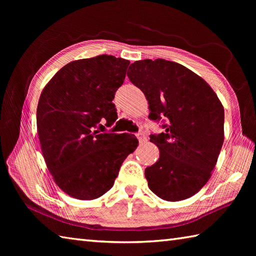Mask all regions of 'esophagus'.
Masks as SVG:
<instances>
[{
  "label": "esophagus",
  "instance_id": "1",
  "mask_svg": "<svg viewBox=\"0 0 256 256\" xmlns=\"http://www.w3.org/2000/svg\"><path fill=\"white\" fill-rule=\"evenodd\" d=\"M136 138H138V141H140V144H142V142H144L146 140V136L144 132H138L136 134Z\"/></svg>",
  "mask_w": 256,
  "mask_h": 256
}]
</instances>
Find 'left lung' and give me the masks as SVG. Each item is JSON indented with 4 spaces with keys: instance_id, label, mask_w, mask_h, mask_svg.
<instances>
[{
    "instance_id": "obj_1",
    "label": "left lung",
    "mask_w": 256,
    "mask_h": 256,
    "mask_svg": "<svg viewBox=\"0 0 256 256\" xmlns=\"http://www.w3.org/2000/svg\"><path fill=\"white\" fill-rule=\"evenodd\" d=\"M128 76L144 94L149 118L168 120L164 132L150 136L159 159L146 168L149 188L164 201L193 196L210 180L224 144L222 102L200 76L170 60H136Z\"/></svg>"
}]
</instances>
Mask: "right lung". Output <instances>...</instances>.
<instances>
[{
	"label": "right lung",
	"mask_w": 256,
	"mask_h": 256,
	"mask_svg": "<svg viewBox=\"0 0 256 256\" xmlns=\"http://www.w3.org/2000/svg\"><path fill=\"white\" fill-rule=\"evenodd\" d=\"M130 60L112 55L76 60L48 81L37 106L42 157L55 184L78 200L110 190L125 158L138 146L133 134L96 131L100 120L118 118L112 104Z\"/></svg>",
	"instance_id": "1"
}]
</instances>
